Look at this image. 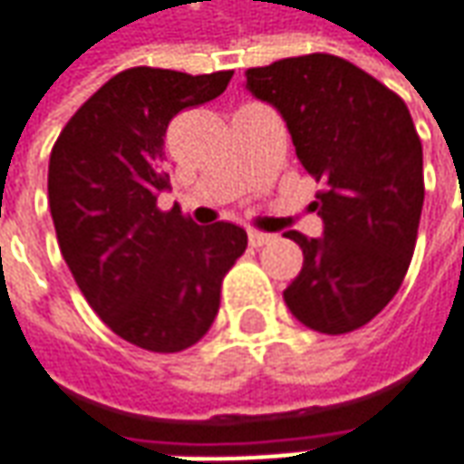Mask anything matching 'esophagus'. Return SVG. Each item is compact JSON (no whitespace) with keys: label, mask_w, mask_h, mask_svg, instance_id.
I'll list each match as a JSON object with an SVG mask.
<instances>
[{"label":"esophagus","mask_w":464,"mask_h":464,"mask_svg":"<svg viewBox=\"0 0 464 464\" xmlns=\"http://www.w3.org/2000/svg\"><path fill=\"white\" fill-rule=\"evenodd\" d=\"M272 241V236L269 233H262V231H248V244L254 248L264 246V244H269Z\"/></svg>","instance_id":"esophagus-1"}]
</instances>
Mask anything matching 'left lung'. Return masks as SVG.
<instances>
[{
  "mask_svg": "<svg viewBox=\"0 0 464 464\" xmlns=\"http://www.w3.org/2000/svg\"><path fill=\"white\" fill-rule=\"evenodd\" d=\"M246 89L277 107L303 169L326 184L313 210L324 236L290 231L303 269L282 293L303 326L349 334L398 293L423 208V151L406 102L328 53L248 69Z\"/></svg>",
  "mask_w": 464,
  "mask_h": 464,
  "instance_id": "1",
  "label": "left lung"
}]
</instances>
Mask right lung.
<instances>
[{
    "label": "right lung",
    "instance_id": "add662e5",
    "mask_svg": "<svg viewBox=\"0 0 464 464\" xmlns=\"http://www.w3.org/2000/svg\"><path fill=\"white\" fill-rule=\"evenodd\" d=\"M231 76L121 72L76 110L51 151L48 202L73 280L107 326L149 352L200 342L216 321L226 272L246 251L236 223L195 226L177 205L156 208L169 187V122L216 100Z\"/></svg>",
    "mask_w": 464,
    "mask_h": 464
}]
</instances>
